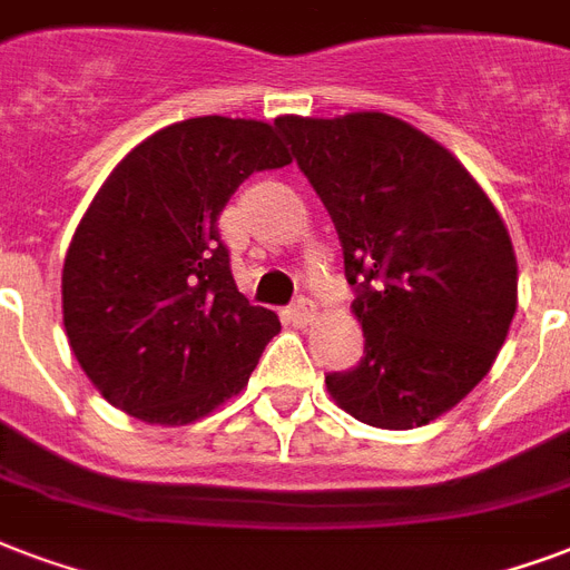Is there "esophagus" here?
Masks as SVG:
<instances>
[{
    "label": "esophagus",
    "instance_id": "esophagus-1",
    "mask_svg": "<svg viewBox=\"0 0 570 570\" xmlns=\"http://www.w3.org/2000/svg\"><path fill=\"white\" fill-rule=\"evenodd\" d=\"M288 315H291V321H294V324L306 327V324H312V321H315V303H312L309 297H301V301L291 306Z\"/></svg>",
    "mask_w": 570,
    "mask_h": 570
}]
</instances>
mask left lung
<instances>
[{
	"label": "left lung",
	"instance_id": "obj_1",
	"mask_svg": "<svg viewBox=\"0 0 570 570\" xmlns=\"http://www.w3.org/2000/svg\"><path fill=\"white\" fill-rule=\"evenodd\" d=\"M276 128L331 213L357 291L363 361L324 379L333 402L379 430L442 417L490 372L517 312L499 209L453 153L387 114Z\"/></svg>",
	"mask_w": 570,
	"mask_h": 570
}]
</instances>
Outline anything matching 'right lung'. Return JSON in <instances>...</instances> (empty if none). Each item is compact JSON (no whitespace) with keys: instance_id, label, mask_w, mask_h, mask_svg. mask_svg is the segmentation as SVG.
I'll return each instance as SVG.
<instances>
[{"instance_id":"right-lung-1","label":"right lung","mask_w":570,"mask_h":570,"mask_svg":"<svg viewBox=\"0 0 570 570\" xmlns=\"http://www.w3.org/2000/svg\"><path fill=\"white\" fill-rule=\"evenodd\" d=\"M282 165L291 156L269 122L195 117L110 170L68 246L62 321L114 409L186 426L249 384L282 327L237 291L219 216L249 174Z\"/></svg>"}]
</instances>
